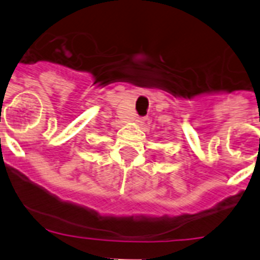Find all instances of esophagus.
<instances>
[{"mask_svg":"<svg viewBox=\"0 0 260 260\" xmlns=\"http://www.w3.org/2000/svg\"><path fill=\"white\" fill-rule=\"evenodd\" d=\"M135 122L137 123L138 125H142L145 122H146V118H140V116H137V118H136Z\"/></svg>","mask_w":260,"mask_h":260,"instance_id":"obj_1","label":"esophagus"}]
</instances>
